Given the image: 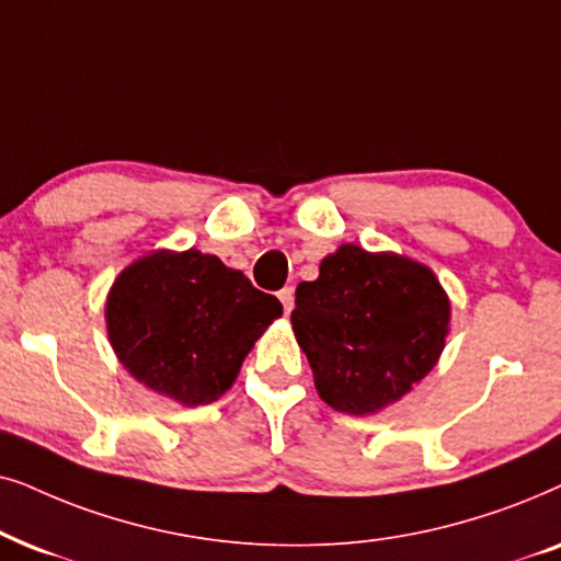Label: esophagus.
Segmentation results:
<instances>
[{
	"label": "esophagus",
	"mask_w": 561,
	"mask_h": 561,
	"mask_svg": "<svg viewBox=\"0 0 561 561\" xmlns=\"http://www.w3.org/2000/svg\"><path fill=\"white\" fill-rule=\"evenodd\" d=\"M279 302H282V308H285V316H289L295 308V289L293 287L279 289Z\"/></svg>",
	"instance_id": "obj_1"
}]
</instances>
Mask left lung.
<instances>
[{
	"mask_svg": "<svg viewBox=\"0 0 561 561\" xmlns=\"http://www.w3.org/2000/svg\"><path fill=\"white\" fill-rule=\"evenodd\" d=\"M451 305L428 266L354 243L320 261L295 293L293 328L316 390L339 413H377L408 394L442 356Z\"/></svg>",
	"mask_w": 561,
	"mask_h": 561,
	"instance_id": "8db88e82",
	"label": "left lung"
}]
</instances>
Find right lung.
Segmentation results:
<instances>
[{
  "instance_id": "1",
  "label": "right lung",
  "mask_w": 561,
  "mask_h": 561,
  "mask_svg": "<svg viewBox=\"0 0 561 561\" xmlns=\"http://www.w3.org/2000/svg\"><path fill=\"white\" fill-rule=\"evenodd\" d=\"M279 316L274 295L194 249L133 261L104 305L119 364L148 390L190 408L230 390L253 343Z\"/></svg>"
}]
</instances>
